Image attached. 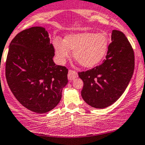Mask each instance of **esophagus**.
I'll use <instances>...</instances> for the list:
<instances>
[{
	"label": "esophagus",
	"instance_id": "34e87169",
	"mask_svg": "<svg viewBox=\"0 0 145 145\" xmlns=\"http://www.w3.org/2000/svg\"><path fill=\"white\" fill-rule=\"evenodd\" d=\"M78 76V74L74 70H69V74H68V78L69 80H74V79Z\"/></svg>",
	"mask_w": 145,
	"mask_h": 145
}]
</instances>
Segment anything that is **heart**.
Listing matches in <instances>:
<instances>
[{
    "label": "heart",
    "instance_id": "obj_1",
    "mask_svg": "<svg viewBox=\"0 0 145 145\" xmlns=\"http://www.w3.org/2000/svg\"><path fill=\"white\" fill-rule=\"evenodd\" d=\"M58 61L63 63L74 51V57L81 66L91 69L100 64L108 53L109 42L103 33L84 32L66 35L64 40L53 42Z\"/></svg>",
    "mask_w": 145,
    "mask_h": 145
}]
</instances>
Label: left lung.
Listing matches in <instances>:
<instances>
[{"instance_id": "obj_1", "label": "left lung", "mask_w": 145, "mask_h": 145, "mask_svg": "<svg viewBox=\"0 0 145 145\" xmlns=\"http://www.w3.org/2000/svg\"><path fill=\"white\" fill-rule=\"evenodd\" d=\"M111 41L101 65L78 73L84 82L82 98L95 108L103 109L114 103L124 92L134 73V50L124 34L113 30Z\"/></svg>"}]
</instances>
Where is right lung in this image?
<instances>
[{
  "mask_svg": "<svg viewBox=\"0 0 145 145\" xmlns=\"http://www.w3.org/2000/svg\"><path fill=\"white\" fill-rule=\"evenodd\" d=\"M54 55L48 32L42 27L22 31L9 45L6 81L18 101L32 112L53 110L68 83V69L56 65Z\"/></svg>",
  "mask_w": 145,
  "mask_h": 145,
  "instance_id": "right-lung-1",
  "label": "right lung"
}]
</instances>
